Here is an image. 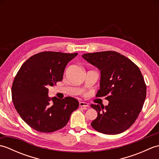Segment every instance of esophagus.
<instances>
[{
    "instance_id": "esophagus-1",
    "label": "esophagus",
    "mask_w": 159,
    "mask_h": 159,
    "mask_svg": "<svg viewBox=\"0 0 159 159\" xmlns=\"http://www.w3.org/2000/svg\"><path fill=\"white\" fill-rule=\"evenodd\" d=\"M79 106L81 107H87L89 106L88 103H87L85 102H79Z\"/></svg>"
}]
</instances>
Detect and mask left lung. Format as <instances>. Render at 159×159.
<instances>
[{"label":"left lung","mask_w":159,"mask_h":159,"mask_svg":"<svg viewBox=\"0 0 159 159\" xmlns=\"http://www.w3.org/2000/svg\"><path fill=\"white\" fill-rule=\"evenodd\" d=\"M87 62L100 70L96 97L105 96L107 106L91 104L98 116L91 125L98 132L117 134L126 130L137 120L146 97V85L136 64L115 51L84 54Z\"/></svg>","instance_id":"left-lung-1"}]
</instances>
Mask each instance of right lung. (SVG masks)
<instances>
[{
	"instance_id": "1",
	"label": "right lung",
	"mask_w": 159,
	"mask_h": 159,
	"mask_svg": "<svg viewBox=\"0 0 159 159\" xmlns=\"http://www.w3.org/2000/svg\"><path fill=\"white\" fill-rule=\"evenodd\" d=\"M78 53L46 51L30 57L13 80L12 101L17 112L30 127L41 133L63 128L79 102L72 97L50 98L49 86L61 81L67 63Z\"/></svg>"
}]
</instances>
